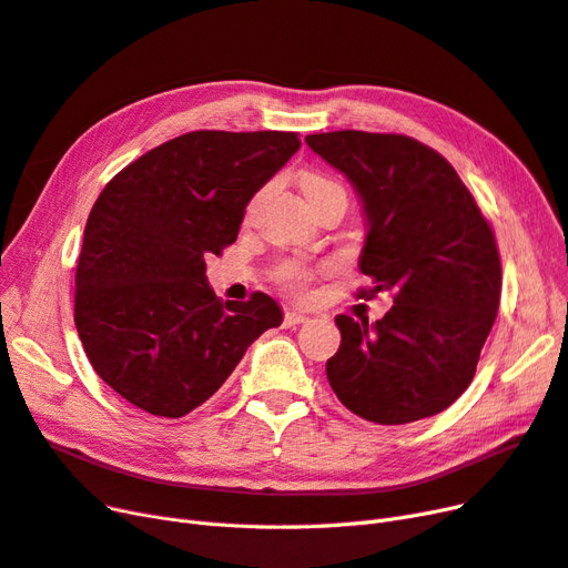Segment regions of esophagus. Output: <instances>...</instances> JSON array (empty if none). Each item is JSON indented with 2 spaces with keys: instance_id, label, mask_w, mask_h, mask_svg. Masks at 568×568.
<instances>
[{
  "instance_id": "obj_1",
  "label": "esophagus",
  "mask_w": 568,
  "mask_h": 568,
  "mask_svg": "<svg viewBox=\"0 0 568 568\" xmlns=\"http://www.w3.org/2000/svg\"><path fill=\"white\" fill-rule=\"evenodd\" d=\"M306 321H308V316H304V313H300V311H287L285 313V327H297Z\"/></svg>"
}]
</instances>
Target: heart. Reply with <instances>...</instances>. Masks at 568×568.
I'll return each instance as SVG.
<instances>
[{
    "instance_id": "heart-1",
    "label": "heart",
    "mask_w": 568,
    "mask_h": 568,
    "mask_svg": "<svg viewBox=\"0 0 568 568\" xmlns=\"http://www.w3.org/2000/svg\"><path fill=\"white\" fill-rule=\"evenodd\" d=\"M300 184H302V189H321V186H327V184H334V182L318 175V173H306V175H302ZM308 278H311V271L304 268L302 264H285L281 268V281L295 292H304Z\"/></svg>"
}]
</instances>
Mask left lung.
<instances>
[{"instance_id": "1", "label": "left lung", "mask_w": 568, "mask_h": 568, "mask_svg": "<svg viewBox=\"0 0 568 568\" xmlns=\"http://www.w3.org/2000/svg\"><path fill=\"white\" fill-rule=\"evenodd\" d=\"M306 144L363 203L361 271L369 295L393 292L382 321L337 316L325 365L344 407L400 426L447 409L477 369L500 302L494 231L452 163L407 135L334 131Z\"/></svg>"}]
</instances>
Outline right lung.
<instances>
[{
	"instance_id": "1",
	"label": "right lung",
	"mask_w": 568,
	"mask_h": 568,
	"mask_svg": "<svg viewBox=\"0 0 568 568\" xmlns=\"http://www.w3.org/2000/svg\"><path fill=\"white\" fill-rule=\"evenodd\" d=\"M297 133L194 131L159 144L98 196L74 276V325L100 379L154 416L203 405L262 332L264 292L222 302L205 257L236 241L250 199L300 150Z\"/></svg>"
}]
</instances>
